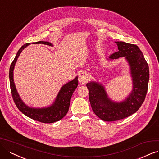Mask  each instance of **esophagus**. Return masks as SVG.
<instances>
[{"label": "esophagus", "instance_id": "34e87169", "mask_svg": "<svg viewBox=\"0 0 159 159\" xmlns=\"http://www.w3.org/2000/svg\"><path fill=\"white\" fill-rule=\"evenodd\" d=\"M88 80V74L84 72H80L79 74V81L81 84H85Z\"/></svg>", "mask_w": 159, "mask_h": 159}]
</instances>
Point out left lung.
Instances as JSON below:
<instances>
[{
  "label": "left lung",
  "instance_id": "obj_1",
  "mask_svg": "<svg viewBox=\"0 0 159 159\" xmlns=\"http://www.w3.org/2000/svg\"><path fill=\"white\" fill-rule=\"evenodd\" d=\"M115 43L119 51L111 55L107 60L125 57L130 68L132 81L130 94L122 101L115 102L109 97L102 83L92 80L86 84L93 113L99 119L108 122L125 119L136 112L144 102L149 79L148 64L138 46L122 41Z\"/></svg>",
  "mask_w": 159,
  "mask_h": 159
}]
</instances>
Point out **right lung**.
<instances>
[{
	"label": "right lung",
	"instance_id": "1",
	"mask_svg": "<svg viewBox=\"0 0 159 159\" xmlns=\"http://www.w3.org/2000/svg\"><path fill=\"white\" fill-rule=\"evenodd\" d=\"M30 44L31 43H27L21 47L20 49L17 52L14 60L13 62L11 63L10 67V84L14 102L17 107L18 108L22 113L34 120L43 123H53L59 121L63 119L68 112L70 98H71L75 90L77 88L79 84L78 76H76L73 80L68 82V83L62 86L60 90L57 93L54 102L49 106L41 108L28 106L27 105L23 102L18 92L17 91L14 82V70L17 58L20 56L21 52ZM32 44H43L53 46V44L51 43L47 42V41H39L37 43H33Z\"/></svg>",
	"mask_w": 159,
	"mask_h": 159
}]
</instances>
